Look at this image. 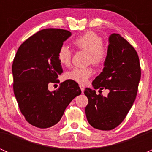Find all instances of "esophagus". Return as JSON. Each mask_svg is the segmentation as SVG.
<instances>
[{"label": "esophagus", "instance_id": "1", "mask_svg": "<svg viewBox=\"0 0 152 152\" xmlns=\"http://www.w3.org/2000/svg\"><path fill=\"white\" fill-rule=\"evenodd\" d=\"M79 87H80L81 90H82V93H84V91H85V87L83 85H79Z\"/></svg>", "mask_w": 152, "mask_h": 152}]
</instances>
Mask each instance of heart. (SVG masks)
I'll use <instances>...</instances> for the list:
<instances>
[{
	"instance_id": "heart-1",
	"label": "heart",
	"mask_w": 152,
	"mask_h": 152,
	"mask_svg": "<svg viewBox=\"0 0 152 152\" xmlns=\"http://www.w3.org/2000/svg\"><path fill=\"white\" fill-rule=\"evenodd\" d=\"M75 47L88 53V62L94 66L103 65L108 57V50L103 45V39L93 31H88L76 38L73 42ZM71 50L66 46H62L58 50V61L62 66H68L71 62ZM91 67H74L67 72L65 77L77 83L86 84L93 75Z\"/></svg>"
}]
</instances>
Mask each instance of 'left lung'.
Listing matches in <instances>:
<instances>
[{"label":"left lung","instance_id":"1","mask_svg":"<svg viewBox=\"0 0 152 152\" xmlns=\"http://www.w3.org/2000/svg\"><path fill=\"white\" fill-rule=\"evenodd\" d=\"M108 57L103 71L94 79V89L110 90L107 97L86 88L88 99L85 108L89 124L97 129L111 130L124 120L135 100L141 70L138 55L118 34L109 37ZM100 91V90H99Z\"/></svg>","mask_w":152,"mask_h":152}]
</instances>
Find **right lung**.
Wrapping results in <instances>:
<instances>
[{"instance_id": "right-lung-1", "label": "right lung", "mask_w": 152, "mask_h": 152, "mask_svg": "<svg viewBox=\"0 0 152 152\" xmlns=\"http://www.w3.org/2000/svg\"><path fill=\"white\" fill-rule=\"evenodd\" d=\"M71 35L69 31L45 28L28 38L18 48L12 64L13 89L21 113L31 125L45 129L60 121L66 107L82 93L72 80L50 92L62 73L58 50Z\"/></svg>"}]
</instances>
